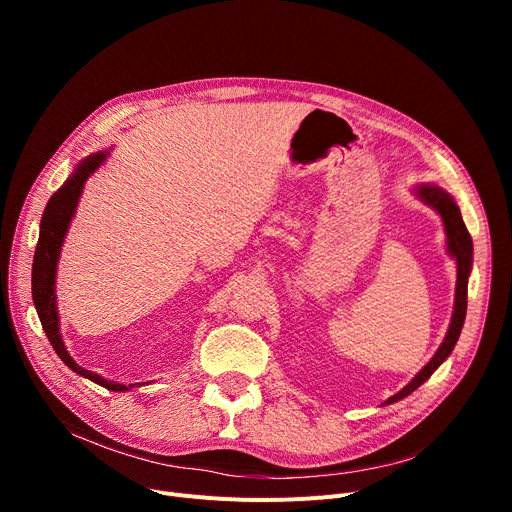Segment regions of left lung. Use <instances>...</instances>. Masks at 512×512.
Listing matches in <instances>:
<instances>
[{
    "label": "left lung",
    "instance_id": "1",
    "mask_svg": "<svg viewBox=\"0 0 512 512\" xmlns=\"http://www.w3.org/2000/svg\"><path fill=\"white\" fill-rule=\"evenodd\" d=\"M417 197L421 201H425L429 207H434L440 213V218L444 222V230H446V236H448L446 247H448V253L456 259L454 311H452V321H450V328L446 332V338L440 344L436 355L432 357V361H429L405 388L396 392L394 396H390L386 400V405L409 396L448 359L456 340H459V336H461V330H463V324H465V315H467V282H469L471 263H473V242H471L469 230H467V226L461 218V211H459V207H456V203L452 201V197L446 191H442L440 186H434V184L417 186Z\"/></svg>",
    "mask_w": 512,
    "mask_h": 512
}]
</instances>
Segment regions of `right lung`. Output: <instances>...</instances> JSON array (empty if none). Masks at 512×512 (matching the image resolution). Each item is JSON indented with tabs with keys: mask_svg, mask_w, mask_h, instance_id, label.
I'll return each instance as SVG.
<instances>
[{
	"mask_svg": "<svg viewBox=\"0 0 512 512\" xmlns=\"http://www.w3.org/2000/svg\"><path fill=\"white\" fill-rule=\"evenodd\" d=\"M105 157H107V151H99V153H93L87 159L80 161V164L74 168V174L62 184V188H58V191L51 195V199L43 211L39 242H37L35 257H33V303L39 313L41 326L53 346V351L58 353V357L74 373L83 375V378H87L107 390L126 392L137 384L124 386V384H118L112 380H105V378H101V375L87 371L85 367L74 363V359L66 351L62 334H60V319H58V307H56V270H58L62 242H64L68 226L74 218L78 197H80V193H83V186H85L87 178L103 164Z\"/></svg>",
	"mask_w": 512,
	"mask_h": 512,
	"instance_id": "obj_1",
	"label": "right lung"
}]
</instances>
